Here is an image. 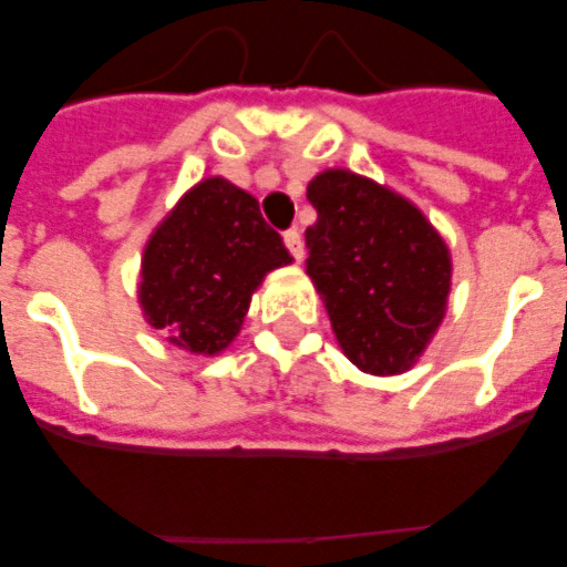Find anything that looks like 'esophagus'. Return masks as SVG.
Wrapping results in <instances>:
<instances>
[{
  "label": "esophagus",
  "instance_id": "obj_1",
  "mask_svg": "<svg viewBox=\"0 0 567 567\" xmlns=\"http://www.w3.org/2000/svg\"><path fill=\"white\" fill-rule=\"evenodd\" d=\"M285 247L291 249V256L297 258V261H302V256H306V247H302L300 231H297V229L285 231Z\"/></svg>",
  "mask_w": 567,
  "mask_h": 567
}]
</instances>
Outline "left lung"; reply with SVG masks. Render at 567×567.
<instances>
[{
    "label": "left lung",
    "mask_w": 567,
    "mask_h": 567,
    "mask_svg": "<svg viewBox=\"0 0 567 567\" xmlns=\"http://www.w3.org/2000/svg\"><path fill=\"white\" fill-rule=\"evenodd\" d=\"M306 196V274L338 347L364 373H405L447 315V244L412 199L353 171L318 173Z\"/></svg>",
    "instance_id": "obj_1"
}]
</instances>
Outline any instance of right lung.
I'll use <instances>...</instances> for the list:
<instances>
[{"instance_id":"1","label":"right lung","mask_w":567,"mask_h":567,"mask_svg":"<svg viewBox=\"0 0 567 567\" xmlns=\"http://www.w3.org/2000/svg\"><path fill=\"white\" fill-rule=\"evenodd\" d=\"M291 261L256 196L208 176L185 190L146 240L137 302L167 344L217 355L238 338L265 276Z\"/></svg>"}]
</instances>
